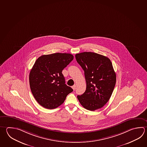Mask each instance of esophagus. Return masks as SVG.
I'll return each mask as SVG.
<instances>
[{
    "instance_id": "1",
    "label": "esophagus",
    "mask_w": 147,
    "mask_h": 147,
    "mask_svg": "<svg viewBox=\"0 0 147 147\" xmlns=\"http://www.w3.org/2000/svg\"><path fill=\"white\" fill-rule=\"evenodd\" d=\"M72 88H73V89L74 90L75 89V88H76V85H73V86H72Z\"/></svg>"
}]
</instances>
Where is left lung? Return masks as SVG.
<instances>
[{
	"instance_id": "obj_1",
	"label": "left lung",
	"mask_w": 147,
	"mask_h": 147,
	"mask_svg": "<svg viewBox=\"0 0 147 147\" xmlns=\"http://www.w3.org/2000/svg\"><path fill=\"white\" fill-rule=\"evenodd\" d=\"M76 61L84 71L86 91L78 96L84 108L94 111L108 102L116 83V74L111 60L104 55L92 52L76 54Z\"/></svg>"
}]
</instances>
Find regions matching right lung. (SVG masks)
<instances>
[{
    "label": "right lung",
    "instance_id": "1",
    "mask_svg": "<svg viewBox=\"0 0 147 147\" xmlns=\"http://www.w3.org/2000/svg\"><path fill=\"white\" fill-rule=\"evenodd\" d=\"M67 53L42 55L36 60L29 75L32 94L45 108H57L73 91L65 84L62 70L73 60Z\"/></svg>",
    "mask_w": 147,
    "mask_h": 147
}]
</instances>
